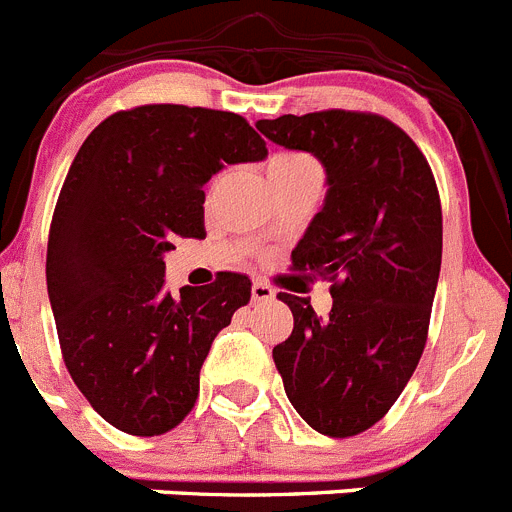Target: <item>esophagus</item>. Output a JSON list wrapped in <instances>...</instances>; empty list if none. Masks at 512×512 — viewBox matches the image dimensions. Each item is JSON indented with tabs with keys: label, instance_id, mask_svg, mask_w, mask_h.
<instances>
[{
	"label": "esophagus",
	"instance_id": "obj_1",
	"mask_svg": "<svg viewBox=\"0 0 512 512\" xmlns=\"http://www.w3.org/2000/svg\"><path fill=\"white\" fill-rule=\"evenodd\" d=\"M273 298H275L273 285H267L265 280H255V283H252V301L262 303V301H273Z\"/></svg>",
	"mask_w": 512,
	"mask_h": 512
}]
</instances>
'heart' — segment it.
<instances>
[{
  "instance_id": "b5f03b06",
  "label": "heart",
  "mask_w": 512,
  "mask_h": 512,
  "mask_svg": "<svg viewBox=\"0 0 512 512\" xmlns=\"http://www.w3.org/2000/svg\"><path fill=\"white\" fill-rule=\"evenodd\" d=\"M303 168H316V163L301 153H278L267 163V176H283V173H293V170Z\"/></svg>"
}]
</instances>
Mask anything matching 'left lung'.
Instances as JSON below:
<instances>
[{"label":"left lung","mask_w":512,"mask_h":512,"mask_svg":"<svg viewBox=\"0 0 512 512\" xmlns=\"http://www.w3.org/2000/svg\"><path fill=\"white\" fill-rule=\"evenodd\" d=\"M288 150L316 155L326 199L293 250V270L331 280V311L280 293L293 331L273 349L298 416L347 439L375 426L426 347L441 270V201L416 142L380 114L326 109L260 119Z\"/></svg>","instance_id":"1"}]
</instances>
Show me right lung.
I'll use <instances>...</instances> for the list:
<instances>
[{"label":"right lung","instance_id":"1","mask_svg":"<svg viewBox=\"0 0 512 512\" xmlns=\"http://www.w3.org/2000/svg\"><path fill=\"white\" fill-rule=\"evenodd\" d=\"M265 155L239 114L145 104L104 119L73 158L50 222V308L76 388L124 434L160 436L191 413L214 336L250 303L239 273L173 298L163 255L206 237L214 173Z\"/></svg>","mask_w":512,"mask_h":512}]
</instances>
